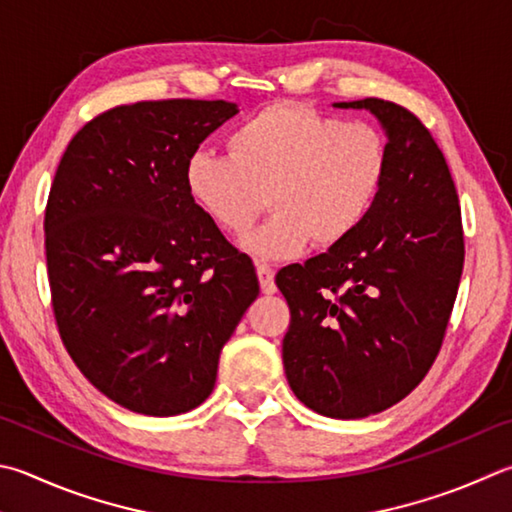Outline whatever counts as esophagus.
I'll list each match as a JSON object with an SVG mask.
<instances>
[{"mask_svg":"<svg viewBox=\"0 0 512 512\" xmlns=\"http://www.w3.org/2000/svg\"><path fill=\"white\" fill-rule=\"evenodd\" d=\"M257 280H259V288H262L264 295H273L277 291L275 273H273L271 266L257 264Z\"/></svg>","mask_w":512,"mask_h":512,"instance_id":"obj_1","label":"esophagus"}]
</instances>
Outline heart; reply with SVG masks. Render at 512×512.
Listing matches in <instances>:
<instances>
[{"label":"heart","instance_id":"obj_1","mask_svg":"<svg viewBox=\"0 0 512 512\" xmlns=\"http://www.w3.org/2000/svg\"><path fill=\"white\" fill-rule=\"evenodd\" d=\"M226 145L228 156H190L185 190L228 235H244L268 203L273 217L241 241L262 262L349 239L374 210L389 170L380 129L342 123L295 102L259 109L232 129Z\"/></svg>","mask_w":512,"mask_h":512}]
</instances>
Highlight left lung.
Wrapping results in <instances>:
<instances>
[{
    "label": "left lung",
    "instance_id": "1",
    "mask_svg": "<svg viewBox=\"0 0 512 512\" xmlns=\"http://www.w3.org/2000/svg\"><path fill=\"white\" fill-rule=\"evenodd\" d=\"M333 107L376 116L389 170L349 239L277 273L291 309L282 360L309 410L365 418L403 401L441 349L463 271L461 208L443 152L412 111L380 98Z\"/></svg>",
    "mask_w": 512,
    "mask_h": 512
}]
</instances>
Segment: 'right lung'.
Masks as SVG:
<instances>
[{
    "label": "right lung",
    "instance_id": "add662e5",
    "mask_svg": "<svg viewBox=\"0 0 512 512\" xmlns=\"http://www.w3.org/2000/svg\"><path fill=\"white\" fill-rule=\"evenodd\" d=\"M228 100L109 109L71 138L44 215L55 322L71 360L127 410L176 416L215 389L259 295L250 257L194 206L183 170Z\"/></svg>",
    "mask_w": 512,
    "mask_h": 512
}]
</instances>
